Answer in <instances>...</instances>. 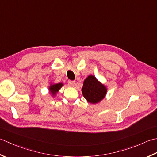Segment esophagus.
<instances>
[{
  "mask_svg": "<svg viewBox=\"0 0 157 157\" xmlns=\"http://www.w3.org/2000/svg\"><path fill=\"white\" fill-rule=\"evenodd\" d=\"M68 85L70 86V87H73L75 85V81H68Z\"/></svg>",
  "mask_w": 157,
  "mask_h": 157,
  "instance_id": "1",
  "label": "esophagus"
}]
</instances>
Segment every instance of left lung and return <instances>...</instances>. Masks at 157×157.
Masks as SVG:
<instances>
[{"label": "left lung", "instance_id": "obj_1", "mask_svg": "<svg viewBox=\"0 0 157 157\" xmlns=\"http://www.w3.org/2000/svg\"><path fill=\"white\" fill-rule=\"evenodd\" d=\"M81 91L87 102L95 104L104 100L108 89L106 86L98 81L95 76L89 75L84 80Z\"/></svg>", "mask_w": 157, "mask_h": 157}]
</instances>
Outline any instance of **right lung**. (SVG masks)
<instances>
[{"instance_id":"add662e5","label":"right lung","mask_w":157,"mask_h":157,"mask_svg":"<svg viewBox=\"0 0 157 157\" xmlns=\"http://www.w3.org/2000/svg\"><path fill=\"white\" fill-rule=\"evenodd\" d=\"M63 86V83L59 82V83H53L50 82V85L49 86V91L52 97H55L57 95V93L59 92V89Z\"/></svg>"}]
</instances>
